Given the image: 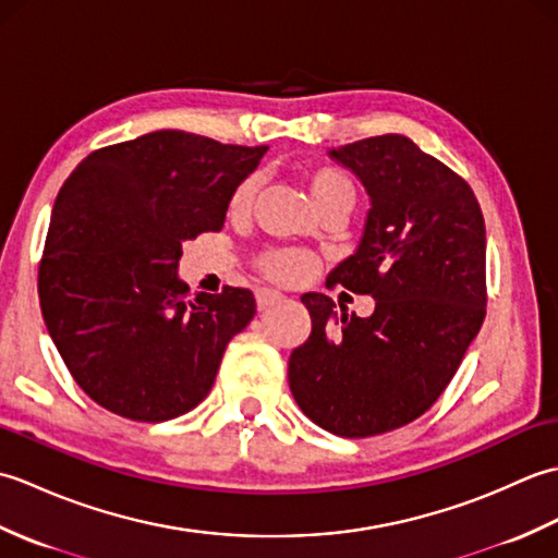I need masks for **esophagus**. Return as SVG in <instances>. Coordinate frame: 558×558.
<instances>
[{"instance_id":"obj_1","label":"esophagus","mask_w":558,"mask_h":558,"mask_svg":"<svg viewBox=\"0 0 558 558\" xmlns=\"http://www.w3.org/2000/svg\"><path fill=\"white\" fill-rule=\"evenodd\" d=\"M282 300V294L280 292H276V290H258L256 292V306H258V312H264V310H270V306H276V304H280Z\"/></svg>"}]
</instances>
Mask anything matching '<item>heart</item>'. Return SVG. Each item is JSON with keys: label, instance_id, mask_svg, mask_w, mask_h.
Wrapping results in <instances>:
<instances>
[{"label": "heart", "instance_id": "b5f03b06", "mask_svg": "<svg viewBox=\"0 0 558 558\" xmlns=\"http://www.w3.org/2000/svg\"><path fill=\"white\" fill-rule=\"evenodd\" d=\"M304 182H306V189H310L316 210H326V208L350 210L354 198H357V189H354L350 174L336 168V165H314V168H306ZM256 189H258L256 174L244 177V180L234 186L228 204L230 216H244V213L252 208ZM258 270L276 282H298L304 272V258L300 254L288 252V248H272V252H266L258 258Z\"/></svg>", "mask_w": 558, "mask_h": 558}]
</instances>
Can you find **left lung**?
Returning <instances> with one entry per match:
<instances>
[{
	"label": "left lung",
	"instance_id": "8db88e82",
	"mask_svg": "<svg viewBox=\"0 0 558 558\" xmlns=\"http://www.w3.org/2000/svg\"><path fill=\"white\" fill-rule=\"evenodd\" d=\"M372 198L362 242L330 286L372 294V316L333 312L306 292L312 333L290 354V390L326 432L366 438L422 417L465 357L487 314V236L470 184L408 136L328 153Z\"/></svg>",
	"mask_w": 558,
	"mask_h": 558
}]
</instances>
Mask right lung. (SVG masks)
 Segmentation results:
<instances>
[{
	"label": "right lung",
	"instance_id": "1",
	"mask_svg": "<svg viewBox=\"0 0 558 558\" xmlns=\"http://www.w3.org/2000/svg\"><path fill=\"white\" fill-rule=\"evenodd\" d=\"M268 146L144 134L93 150L62 184L38 268L45 326L90 400L134 422L194 410L254 294H189L182 244L222 230L234 186Z\"/></svg>",
	"mask_w": 558,
	"mask_h": 558
}]
</instances>
